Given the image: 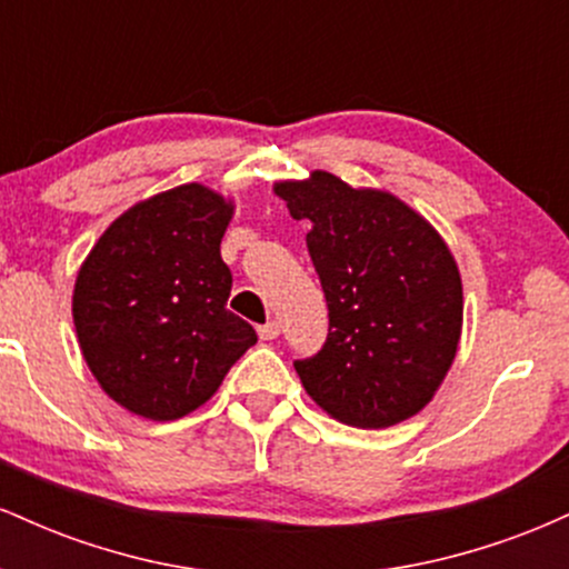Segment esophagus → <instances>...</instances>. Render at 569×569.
<instances>
[{"label": "esophagus", "mask_w": 569, "mask_h": 569, "mask_svg": "<svg viewBox=\"0 0 569 569\" xmlns=\"http://www.w3.org/2000/svg\"><path fill=\"white\" fill-rule=\"evenodd\" d=\"M257 331H259V337H262V339H276L280 335V323L278 321H267V323L259 326Z\"/></svg>", "instance_id": "obj_1"}]
</instances>
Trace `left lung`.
<instances>
[{
  "label": "left lung",
  "mask_w": 569,
  "mask_h": 569,
  "mask_svg": "<svg viewBox=\"0 0 569 569\" xmlns=\"http://www.w3.org/2000/svg\"><path fill=\"white\" fill-rule=\"evenodd\" d=\"M272 192L310 221L307 251L329 305L323 350L293 363L307 396L356 428L415 417L462 335V280L447 240L388 189L350 187L329 171L276 181Z\"/></svg>",
  "instance_id": "1"
}]
</instances>
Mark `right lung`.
Segmentation results:
<instances>
[{
  "label": "right lung",
  "instance_id": "1",
  "mask_svg": "<svg viewBox=\"0 0 569 569\" xmlns=\"http://www.w3.org/2000/svg\"><path fill=\"white\" fill-rule=\"evenodd\" d=\"M234 200L189 181L133 202L84 257L71 293L77 342L112 401L168 422L200 409L257 331L227 310L221 238Z\"/></svg>",
  "mask_w": 569,
  "mask_h": 569
}]
</instances>
